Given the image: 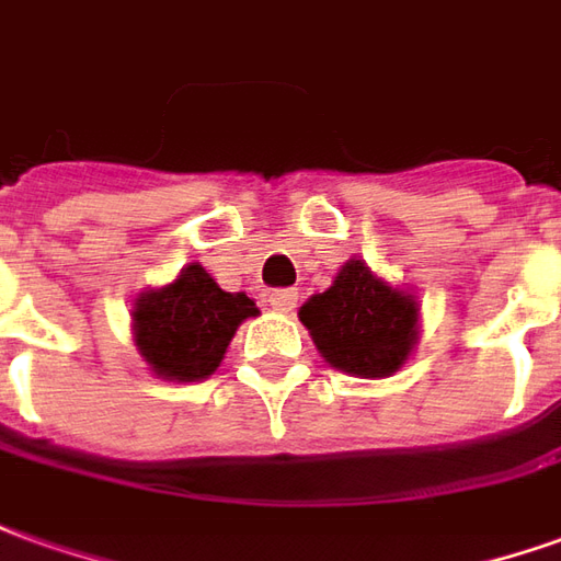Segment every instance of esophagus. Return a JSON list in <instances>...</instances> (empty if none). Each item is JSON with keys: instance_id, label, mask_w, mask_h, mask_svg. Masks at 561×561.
<instances>
[{"instance_id": "1", "label": "esophagus", "mask_w": 561, "mask_h": 561, "mask_svg": "<svg viewBox=\"0 0 561 561\" xmlns=\"http://www.w3.org/2000/svg\"><path fill=\"white\" fill-rule=\"evenodd\" d=\"M296 302H299V293H296V289H272V293H268V305H272L274 311H284V314H287V311H293V308H296Z\"/></svg>"}]
</instances>
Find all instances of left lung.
<instances>
[{
  "label": "left lung",
  "instance_id": "1",
  "mask_svg": "<svg viewBox=\"0 0 561 561\" xmlns=\"http://www.w3.org/2000/svg\"><path fill=\"white\" fill-rule=\"evenodd\" d=\"M323 360L363 378L397 373L419 339V305L351 259L327 293L299 311Z\"/></svg>",
  "mask_w": 561,
  "mask_h": 561
}]
</instances>
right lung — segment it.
I'll return each instance as SVG.
<instances>
[{
    "label": "right lung",
    "instance_id": "obj_1",
    "mask_svg": "<svg viewBox=\"0 0 561 561\" xmlns=\"http://www.w3.org/2000/svg\"><path fill=\"white\" fill-rule=\"evenodd\" d=\"M256 314L250 296L226 293L198 262H192L173 284L137 299V351L158 376L201 381L216 373L241 320Z\"/></svg>",
    "mask_w": 561,
    "mask_h": 561
}]
</instances>
